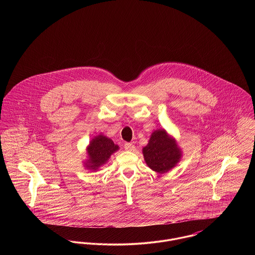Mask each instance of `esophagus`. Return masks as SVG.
<instances>
[{
	"instance_id": "1",
	"label": "esophagus",
	"mask_w": 255,
	"mask_h": 255,
	"mask_svg": "<svg viewBox=\"0 0 255 255\" xmlns=\"http://www.w3.org/2000/svg\"><path fill=\"white\" fill-rule=\"evenodd\" d=\"M134 148H135V147H134V145L132 144V143H128V142H127V143L124 144V149L127 150V151H133Z\"/></svg>"
}]
</instances>
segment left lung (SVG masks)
<instances>
[{"label":"left lung","mask_w":255,"mask_h":255,"mask_svg":"<svg viewBox=\"0 0 255 255\" xmlns=\"http://www.w3.org/2000/svg\"><path fill=\"white\" fill-rule=\"evenodd\" d=\"M142 153L146 164L159 174L175 167L182 158V150L176 139L164 129H158L152 133Z\"/></svg>","instance_id":"left-lung-1"}]
</instances>
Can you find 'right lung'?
Returning <instances> with one entry per match:
<instances>
[{
	"mask_svg": "<svg viewBox=\"0 0 255 255\" xmlns=\"http://www.w3.org/2000/svg\"><path fill=\"white\" fill-rule=\"evenodd\" d=\"M119 149V145L115 144L114 141L106 135L100 133L95 136L87 147L88 159L84 163L86 168L97 171L100 166L105 164L110 157Z\"/></svg>",
	"mask_w": 255,
	"mask_h": 255,
	"instance_id": "1",
	"label": "right lung"
}]
</instances>
